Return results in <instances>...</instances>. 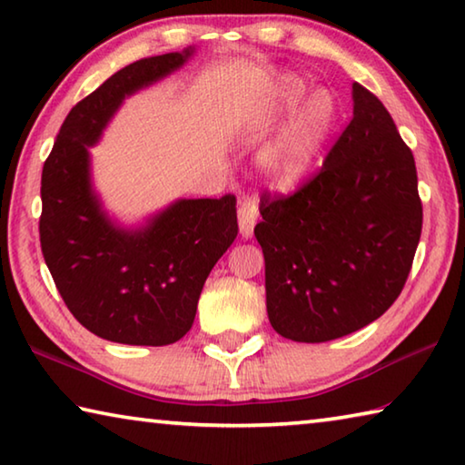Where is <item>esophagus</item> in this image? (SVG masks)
Returning a JSON list of instances; mask_svg holds the SVG:
<instances>
[{"mask_svg":"<svg viewBox=\"0 0 465 465\" xmlns=\"http://www.w3.org/2000/svg\"><path fill=\"white\" fill-rule=\"evenodd\" d=\"M258 222V204L252 199H243L238 209V223H240V235L243 240L252 238L254 225Z\"/></svg>","mask_w":465,"mask_h":465,"instance_id":"obj_1","label":"esophagus"}]
</instances>
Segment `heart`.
Here are the masks:
<instances>
[{"mask_svg": "<svg viewBox=\"0 0 465 465\" xmlns=\"http://www.w3.org/2000/svg\"><path fill=\"white\" fill-rule=\"evenodd\" d=\"M308 92L310 85L302 77L281 75L271 94L269 114L272 119L291 113L299 104L285 127L258 157L262 176L282 191H291L310 174L341 119V108L332 94L318 90L305 99Z\"/></svg>", "mask_w": 465, "mask_h": 465, "instance_id": "obj_1", "label": "heart"}]
</instances>
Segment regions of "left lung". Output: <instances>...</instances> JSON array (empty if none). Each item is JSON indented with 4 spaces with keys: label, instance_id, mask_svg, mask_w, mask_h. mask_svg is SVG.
<instances>
[{
    "label": "left lung",
    "instance_id": "left-lung-1",
    "mask_svg": "<svg viewBox=\"0 0 465 465\" xmlns=\"http://www.w3.org/2000/svg\"><path fill=\"white\" fill-rule=\"evenodd\" d=\"M271 326L295 342H326L371 324L396 302L420 240L412 152L388 110L352 84V121L320 174L261 203Z\"/></svg>",
    "mask_w": 465,
    "mask_h": 465
}]
</instances>
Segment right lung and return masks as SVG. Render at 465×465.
<instances>
[{
    "label": "right lung",
    "mask_w": 465,
    "mask_h": 465,
    "mask_svg": "<svg viewBox=\"0 0 465 465\" xmlns=\"http://www.w3.org/2000/svg\"><path fill=\"white\" fill-rule=\"evenodd\" d=\"M194 46L141 59L69 110L41 180V248L63 302L110 342L163 346L191 330L211 269L238 235L235 196L176 199L135 225L106 211L92 155L123 102L194 57Z\"/></svg>",
    "instance_id": "obj_1"
}]
</instances>
